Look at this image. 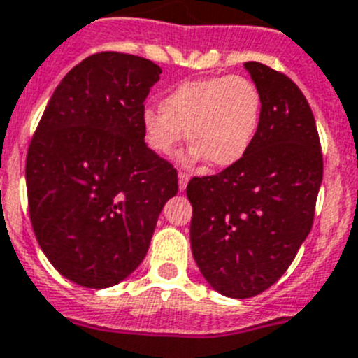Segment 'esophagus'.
Masks as SVG:
<instances>
[{"label":"esophagus","mask_w":358,"mask_h":358,"mask_svg":"<svg viewBox=\"0 0 358 358\" xmlns=\"http://www.w3.org/2000/svg\"><path fill=\"white\" fill-rule=\"evenodd\" d=\"M189 178H191V176H189L185 171H180V173H178V189H180V191H185Z\"/></svg>","instance_id":"esophagus-1"}]
</instances>
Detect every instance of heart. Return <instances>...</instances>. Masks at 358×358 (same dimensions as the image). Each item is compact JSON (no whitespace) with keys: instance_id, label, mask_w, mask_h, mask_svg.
Here are the masks:
<instances>
[{"instance_id":"1","label":"heart","mask_w":358,"mask_h":358,"mask_svg":"<svg viewBox=\"0 0 358 358\" xmlns=\"http://www.w3.org/2000/svg\"><path fill=\"white\" fill-rule=\"evenodd\" d=\"M261 120V93L241 76L183 80L162 97L160 108H145L142 129L155 153L173 155L183 129L192 148L187 160L216 167L238 164L252 145Z\"/></svg>"}]
</instances>
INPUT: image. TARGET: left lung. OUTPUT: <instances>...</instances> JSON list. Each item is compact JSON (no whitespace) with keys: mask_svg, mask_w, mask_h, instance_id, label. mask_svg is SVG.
Returning a JSON list of instances; mask_svg holds the SVG:
<instances>
[{"mask_svg":"<svg viewBox=\"0 0 358 358\" xmlns=\"http://www.w3.org/2000/svg\"><path fill=\"white\" fill-rule=\"evenodd\" d=\"M261 93V120L238 164L187 183L191 248L210 287L234 299L265 292L312 231L322 153L312 108L297 85L245 63Z\"/></svg>","mask_w":358,"mask_h":358,"instance_id":"1","label":"left lung"}]
</instances>
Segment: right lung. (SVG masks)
<instances>
[{
  "instance_id": "1",
  "label": "right lung",
  "mask_w": 358,
  "mask_h": 358,
  "mask_svg": "<svg viewBox=\"0 0 358 358\" xmlns=\"http://www.w3.org/2000/svg\"><path fill=\"white\" fill-rule=\"evenodd\" d=\"M160 66L101 52L68 71L27 155L37 243L61 275L85 288L126 279L148 254L178 175L144 142L142 113Z\"/></svg>"
}]
</instances>
